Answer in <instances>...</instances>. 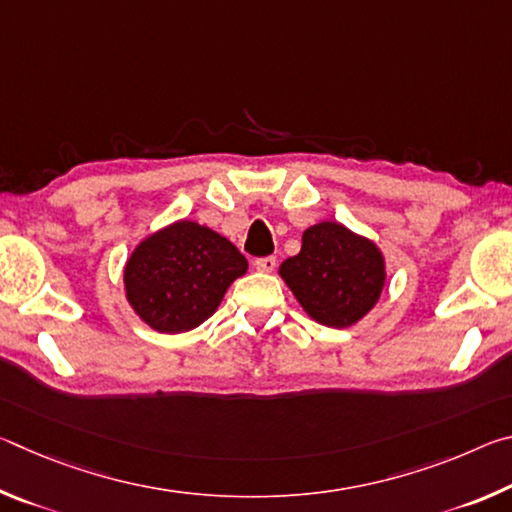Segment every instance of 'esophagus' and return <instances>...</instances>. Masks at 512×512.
<instances>
[{
  "label": "esophagus",
  "mask_w": 512,
  "mask_h": 512,
  "mask_svg": "<svg viewBox=\"0 0 512 512\" xmlns=\"http://www.w3.org/2000/svg\"><path fill=\"white\" fill-rule=\"evenodd\" d=\"M275 266H277V259L275 257H259V259H255V268H257V271H262V273H273Z\"/></svg>",
  "instance_id": "34e87169"
}]
</instances>
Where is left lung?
Masks as SVG:
<instances>
[{"mask_svg": "<svg viewBox=\"0 0 512 512\" xmlns=\"http://www.w3.org/2000/svg\"><path fill=\"white\" fill-rule=\"evenodd\" d=\"M280 275L316 323L343 329L377 305L386 264L375 241L323 221L302 232L300 253L284 259Z\"/></svg>", "mask_w": 512, "mask_h": 512, "instance_id": "8db88e82", "label": "left lung"}]
</instances>
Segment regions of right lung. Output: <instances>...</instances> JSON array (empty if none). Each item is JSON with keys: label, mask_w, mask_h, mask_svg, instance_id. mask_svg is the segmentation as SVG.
Returning <instances> with one entry per match:
<instances>
[{"label": "right lung", "mask_w": 512, "mask_h": 512, "mask_svg": "<svg viewBox=\"0 0 512 512\" xmlns=\"http://www.w3.org/2000/svg\"><path fill=\"white\" fill-rule=\"evenodd\" d=\"M248 271L232 241L196 221H176L140 241L124 266L126 300L162 334L198 327Z\"/></svg>", "instance_id": "obj_1"}]
</instances>
